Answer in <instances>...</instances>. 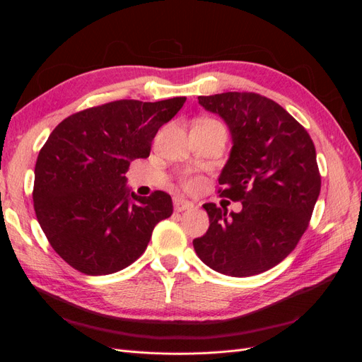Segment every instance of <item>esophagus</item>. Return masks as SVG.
Instances as JSON below:
<instances>
[{
    "mask_svg": "<svg viewBox=\"0 0 362 362\" xmlns=\"http://www.w3.org/2000/svg\"><path fill=\"white\" fill-rule=\"evenodd\" d=\"M193 206H194L193 202H190V201H187V199H184V198H180V196H177V198H173V208H175V211L181 213V211H184V210H190V208H193Z\"/></svg>",
    "mask_w": 362,
    "mask_h": 362,
    "instance_id": "esophagus-1",
    "label": "esophagus"
}]
</instances>
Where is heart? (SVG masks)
<instances>
[{
  "instance_id": "obj_1",
  "label": "heart",
  "mask_w": 362,
  "mask_h": 362,
  "mask_svg": "<svg viewBox=\"0 0 362 362\" xmlns=\"http://www.w3.org/2000/svg\"><path fill=\"white\" fill-rule=\"evenodd\" d=\"M201 184H202L201 180L196 178V177H190V178H187V180H184V187L187 189V190H196V189H199Z\"/></svg>"
}]
</instances>
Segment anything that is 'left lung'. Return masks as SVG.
Masks as SVG:
<instances>
[{"label": "left lung", "instance_id": "8db88e82", "mask_svg": "<svg viewBox=\"0 0 362 362\" xmlns=\"http://www.w3.org/2000/svg\"><path fill=\"white\" fill-rule=\"evenodd\" d=\"M198 100L231 133L218 193L243 208L228 213L204 204L210 226L193 247L223 275H258L279 264L308 228L322 185L314 144L298 120L266 96L226 92Z\"/></svg>", "mask_w": 362, "mask_h": 362}]
</instances>
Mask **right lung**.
Returning a JSON list of instances; mask_svg holds the SVG:
<instances>
[{
    "label": "right lung",
    "instance_id": "1",
    "mask_svg": "<svg viewBox=\"0 0 362 362\" xmlns=\"http://www.w3.org/2000/svg\"><path fill=\"white\" fill-rule=\"evenodd\" d=\"M185 98L120 100L75 113L54 128L39 152L33 202L49 245L86 275H110L144 254L152 231L173 211L161 190L127 187L129 163L149 157L157 131Z\"/></svg>",
    "mask_w": 362,
    "mask_h": 362
}]
</instances>
